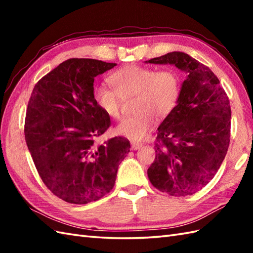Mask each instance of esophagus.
I'll list each match as a JSON object with an SVG mask.
<instances>
[{"label": "esophagus", "mask_w": 253, "mask_h": 253, "mask_svg": "<svg viewBox=\"0 0 253 253\" xmlns=\"http://www.w3.org/2000/svg\"><path fill=\"white\" fill-rule=\"evenodd\" d=\"M142 147V142H138V141H131V149L132 150H138Z\"/></svg>", "instance_id": "34e87169"}]
</instances>
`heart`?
I'll return each mask as SVG.
<instances>
[{"instance_id": "1", "label": "heart", "mask_w": 253, "mask_h": 253, "mask_svg": "<svg viewBox=\"0 0 253 253\" xmlns=\"http://www.w3.org/2000/svg\"><path fill=\"white\" fill-rule=\"evenodd\" d=\"M114 89L101 84L94 89L95 104L111 118H120L124 101L135 98V115L118 124V133L132 140H141L152 130L155 116L165 118L178 105L181 78L173 68L155 69L141 65H128L111 76Z\"/></svg>"}]
</instances>
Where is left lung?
Listing matches in <instances>:
<instances>
[{
	"label": "left lung",
	"mask_w": 253,
	"mask_h": 253,
	"mask_svg": "<svg viewBox=\"0 0 253 253\" xmlns=\"http://www.w3.org/2000/svg\"><path fill=\"white\" fill-rule=\"evenodd\" d=\"M148 62L174 64L188 74L178 105L158 129L148 177L169 196H191L213 179L227 153L229 99L211 69L186 53L171 52Z\"/></svg>",
	"instance_id": "1"
}]
</instances>
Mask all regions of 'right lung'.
Returning <instances> with one entry per match:
<instances>
[{
    "instance_id": "add662e5",
    "label": "right lung",
    "mask_w": 253,
    "mask_h": 253,
    "mask_svg": "<svg viewBox=\"0 0 253 253\" xmlns=\"http://www.w3.org/2000/svg\"><path fill=\"white\" fill-rule=\"evenodd\" d=\"M114 66L69 58L32 90L25 118L27 147L47 189L68 203L85 204L110 192L118 165L129 152L125 137L95 144L111 120L95 104L94 78Z\"/></svg>"
}]
</instances>
